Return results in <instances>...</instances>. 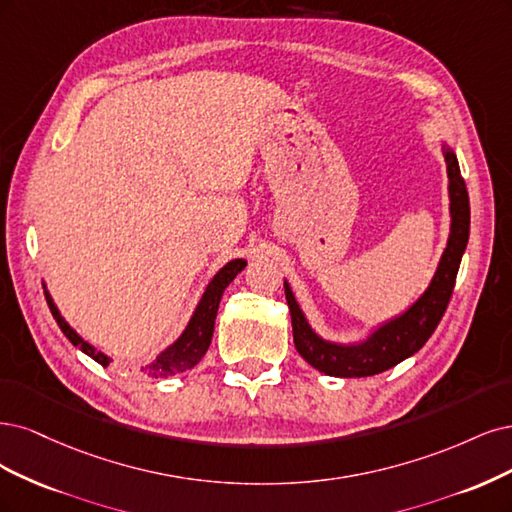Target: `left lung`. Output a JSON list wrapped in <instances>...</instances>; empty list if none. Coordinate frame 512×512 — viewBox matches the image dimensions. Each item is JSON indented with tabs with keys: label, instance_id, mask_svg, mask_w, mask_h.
<instances>
[{
	"label": "left lung",
	"instance_id": "obj_1",
	"mask_svg": "<svg viewBox=\"0 0 512 512\" xmlns=\"http://www.w3.org/2000/svg\"><path fill=\"white\" fill-rule=\"evenodd\" d=\"M440 148L449 176V240L440 255L430 285L404 312L376 325L359 342H332L319 336L315 327L308 323L300 302L295 300L291 285L285 280V298L291 312L295 349L319 372L338 378L381 374L398 366L400 361L408 359L410 355H415L438 327L444 310L449 306L461 255L466 251L470 236V200L466 183L461 178L459 163L451 144L442 142Z\"/></svg>",
	"mask_w": 512,
	"mask_h": 512
}]
</instances>
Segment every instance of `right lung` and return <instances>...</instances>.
I'll return each instance as SVG.
<instances>
[{"label": "right lung", "mask_w": 512, "mask_h": 512, "mask_svg": "<svg viewBox=\"0 0 512 512\" xmlns=\"http://www.w3.org/2000/svg\"><path fill=\"white\" fill-rule=\"evenodd\" d=\"M246 268V259H232L227 261L225 266L210 278V283L206 285L200 302H197L193 315L189 319V323L185 325L180 336L168 344L155 359L148 361L146 366H142V374L148 378H168L180 372L191 370L197 361L204 357V353L208 351L210 340H212V332H214V319H217V310H219V302L223 298V291L227 289V285L238 276V272H242ZM44 295L48 308H51L53 317L57 321V325L61 327V332L65 334L74 346L89 355L91 359H95L100 366H110V357L102 351H97L93 344H89L85 338H82L76 329L61 317V312L53 300V295L48 293L46 285H44Z\"/></svg>", "instance_id": "add662e5"}]
</instances>
